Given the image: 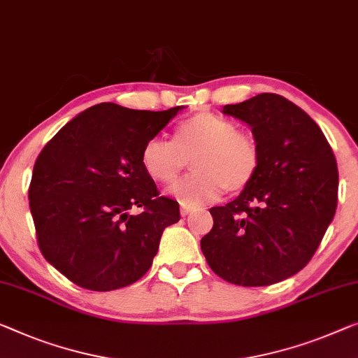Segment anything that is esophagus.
<instances>
[{
	"label": "esophagus",
	"mask_w": 358,
	"mask_h": 358,
	"mask_svg": "<svg viewBox=\"0 0 358 358\" xmlns=\"http://www.w3.org/2000/svg\"><path fill=\"white\" fill-rule=\"evenodd\" d=\"M191 210H193V209H191V207H181V217H186V215H188V213H191Z\"/></svg>",
	"instance_id": "1"
}]
</instances>
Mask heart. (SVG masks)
<instances>
[{"mask_svg": "<svg viewBox=\"0 0 358 358\" xmlns=\"http://www.w3.org/2000/svg\"><path fill=\"white\" fill-rule=\"evenodd\" d=\"M189 159L194 173L177 181L169 194L181 206L197 207L217 201L223 189L236 193L250 185L259 172L260 149L230 119L199 112L181 122L173 141L152 138L141 152L148 177L164 185L172 183Z\"/></svg>", "mask_w": 358, "mask_h": 358, "instance_id": "heart-1", "label": "heart"}]
</instances>
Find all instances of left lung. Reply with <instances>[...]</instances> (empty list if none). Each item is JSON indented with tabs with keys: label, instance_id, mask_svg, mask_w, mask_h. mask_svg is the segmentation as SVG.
Returning <instances> with one entry per match:
<instances>
[{
	"label": "left lung",
	"instance_id": "obj_1",
	"mask_svg": "<svg viewBox=\"0 0 358 358\" xmlns=\"http://www.w3.org/2000/svg\"><path fill=\"white\" fill-rule=\"evenodd\" d=\"M222 112L252 130L260 165L236 199L212 207L201 249L225 281L268 286L315 254L338 206V165L312 117L280 94L260 93Z\"/></svg>",
	"mask_w": 358,
	"mask_h": 358
}]
</instances>
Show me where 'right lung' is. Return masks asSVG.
Wrapping results in <instances>:
<instances>
[{
	"label": "right lung",
	"instance_id": "obj_1",
	"mask_svg": "<svg viewBox=\"0 0 358 358\" xmlns=\"http://www.w3.org/2000/svg\"><path fill=\"white\" fill-rule=\"evenodd\" d=\"M185 106L136 110L101 103L80 112L43 148L29 188L41 254L76 285L112 291L152 265L178 202L159 196L141 164L149 140ZM135 206L142 213H129Z\"/></svg>",
	"mask_w": 358,
	"mask_h": 358
}]
</instances>
